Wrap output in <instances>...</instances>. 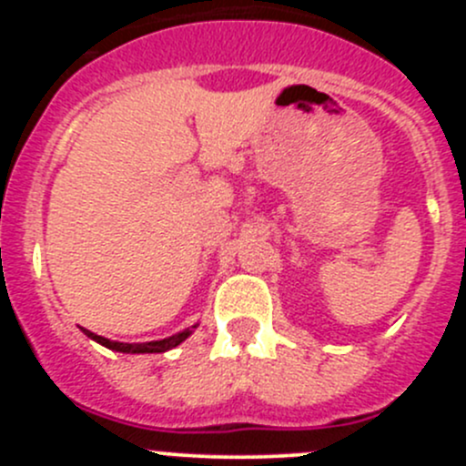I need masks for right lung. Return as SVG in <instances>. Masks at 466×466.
I'll use <instances>...</instances> for the list:
<instances>
[{"mask_svg": "<svg viewBox=\"0 0 466 466\" xmlns=\"http://www.w3.org/2000/svg\"><path fill=\"white\" fill-rule=\"evenodd\" d=\"M196 324L194 327L185 329V331L176 333V336H168L164 338V340H150V342H116V340H107V338L103 336H96V333L87 331V329H83V333H86L87 338H92V340H96L98 345L107 347V350L112 351H121V354H162V351H168L173 350V347L180 345L182 340H187V338L194 333Z\"/></svg>", "mask_w": 466, "mask_h": 466, "instance_id": "add662e5", "label": "right lung"}]
</instances>
